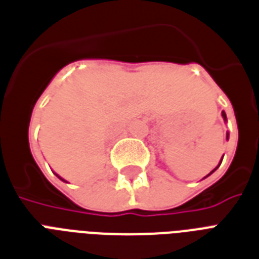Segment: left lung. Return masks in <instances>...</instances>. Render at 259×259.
I'll return each mask as SVG.
<instances>
[{"mask_svg": "<svg viewBox=\"0 0 259 259\" xmlns=\"http://www.w3.org/2000/svg\"><path fill=\"white\" fill-rule=\"evenodd\" d=\"M222 117L225 118V121H227V117H226V113H225V111H222ZM227 138H229V133H227ZM221 162H222V161H221ZM219 165H221V164H219ZM219 165H218V166H219ZM218 166H217V168H215V169L212 170V172H215V170L218 169ZM212 172H211V173H212ZM211 173H209V175H211ZM209 175H207V176H209ZM207 176H205V177H207Z\"/></svg>", "mask_w": 259, "mask_h": 259, "instance_id": "obj_1", "label": "left lung"}]
</instances>
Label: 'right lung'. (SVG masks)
<instances>
[{"instance_id":"add662e5","label":"right lung","mask_w":259,"mask_h":259,"mask_svg":"<svg viewBox=\"0 0 259 259\" xmlns=\"http://www.w3.org/2000/svg\"><path fill=\"white\" fill-rule=\"evenodd\" d=\"M56 176H58V175H56ZM59 177V179H60V180H63V181H66V180H64V179H62V177H60V176H58Z\"/></svg>"}]
</instances>
